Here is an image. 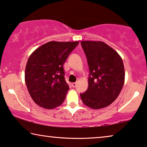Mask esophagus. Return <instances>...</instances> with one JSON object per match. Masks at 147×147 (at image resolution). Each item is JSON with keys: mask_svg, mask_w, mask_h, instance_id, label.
I'll return each mask as SVG.
<instances>
[{"mask_svg": "<svg viewBox=\"0 0 147 147\" xmlns=\"http://www.w3.org/2000/svg\"><path fill=\"white\" fill-rule=\"evenodd\" d=\"M76 86H77V83H72L71 84V86L73 88H76Z\"/></svg>", "mask_w": 147, "mask_h": 147, "instance_id": "obj_1", "label": "esophagus"}]
</instances>
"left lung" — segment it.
Returning <instances> with one entry per match:
<instances>
[{
	"label": "left lung",
	"instance_id": "1",
	"mask_svg": "<svg viewBox=\"0 0 147 147\" xmlns=\"http://www.w3.org/2000/svg\"><path fill=\"white\" fill-rule=\"evenodd\" d=\"M90 69L87 91L80 94L83 103L92 109L105 108L115 100L124 84L122 57L113 48L100 41H81Z\"/></svg>",
	"mask_w": 147,
	"mask_h": 147
}]
</instances>
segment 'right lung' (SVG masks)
<instances>
[{
  "mask_svg": "<svg viewBox=\"0 0 147 147\" xmlns=\"http://www.w3.org/2000/svg\"><path fill=\"white\" fill-rule=\"evenodd\" d=\"M79 41H49L36 49L28 59L25 81L35 103L45 109L61 105L69 88L63 65Z\"/></svg>",
  "mask_w": 147,
  "mask_h": 147,
  "instance_id": "right-lung-1",
  "label": "right lung"
}]
</instances>
